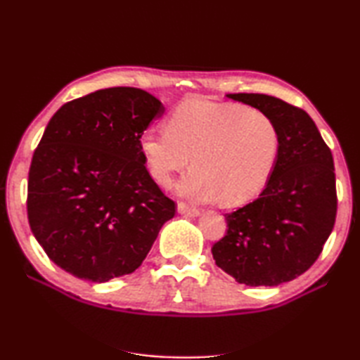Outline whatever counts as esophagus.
<instances>
[{"instance_id":"obj_1","label":"esophagus","mask_w":360,"mask_h":360,"mask_svg":"<svg viewBox=\"0 0 360 360\" xmlns=\"http://www.w3.org/2000/svg\"><path fill=\"white\" fill-rule=\"evenodd\" d=\"M178 211L181 212L182 216H188V217H197L200 216V210L193 208V206H188L186 203H178Z\"/></svg>"}]
</instances>
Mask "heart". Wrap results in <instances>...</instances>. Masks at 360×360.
Listing matches in <instances>:
<instances>
[{
	"mask_svg": "<svg viewBox=\"0 0 360 360\" xmlns=\"http://www.w3.org/2000/svg\"><path fill=\"white\" fill-rule=\"evenodd\" d=\"M165 129H148L139 149L158 184L191 169L178 191L198 202L233 206L254 198L270 178L279 146L275 122L264 111L238 103L203 98L182 101Z\"/></svg>",
	"mask_w": 360,
	"mask_h": 360,
	"instance_id": "1",
	"label": "heart"
}]
</instances>
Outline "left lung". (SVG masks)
Listing matches in <instances>:
<instances>
[{
  "instance_id": "obj_1",
  "label": "left lung",
  "mask_w": 360,
  "mask_h": 360,
  "mask_svg": "<svg viewBox=\"0 0 360 360\" xmlns=\"http://www.w3.org/2000/svg\"><path fill=\"white\" fill-rule=\"evenodd\" d=\"M275 122V167L257 200L225 214L227 233L211 248L216 265L246 285H278L319 257L337 217L333 157L303 109L264 94H229Z\"/></svg>"
}]
</instances>
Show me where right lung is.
Wrapping results in <instances>:
<instances>
[{"instance_id":"right-lung-1","label":"right lung","mask_w":360,"mask_h":360,"mask_svg":"<svg viewBox=\"0 0 360 360\" xmlns=\"http://www.w3.org/2000/svg\"><path fill=\"white\" fill-rule=\"evenodd\" d=\"M163 111L141 89L111 87L65 103L49 120L28 173V222L49 259L72 276L130 275L174 216L139 149Z\"/></svg>"}]
</instances>
